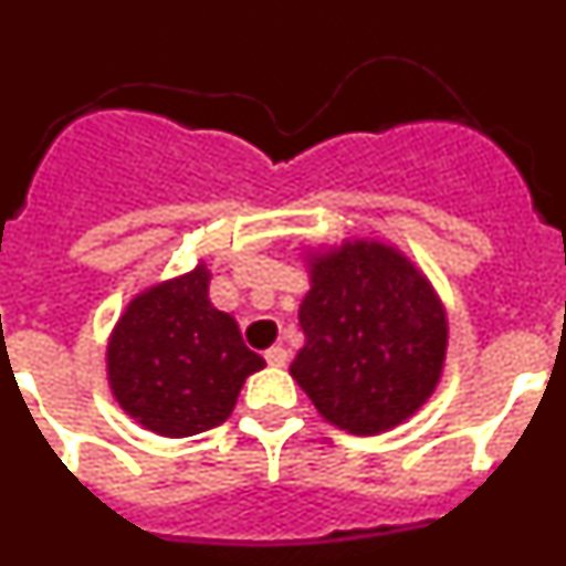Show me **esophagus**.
Listing matches in <instances>:
<instances>
[{"instance_id": "1", "label": "esophagus", "mask_w": 566, "mask_h": 566, "mask_svg": "<svg viewBox=\"0 0 566 566\" xmlns=\"http://www.w3.org/2000/svg\"><path fill=\"white\" fill-rule=\"evenodd\" d=\"M266 363L274 365V368H283V365L289 363V352L283 348V345H274V348H269L266 352Z\"/></svg>"}]
</instances>
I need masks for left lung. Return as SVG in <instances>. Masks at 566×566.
Returning <instances> with one entry per match:
<instances>
[{
  "mask_svg": "<svg viewBox=\"0 0 566 566\" xmlns=\"http://www.w3.org/2000/svg\"><path fill=\"white\" fill-rule=\"evenodd\" d=\"M306 345L292 374L317 413L357 437L411 419L437 391L448 312L428 274L394 243L345 238L303 252Z\"/></svg>",
  "mask_w": 566,
  "mask_h": 566,
  "instance_id": "1",
  "label": "left lung"
}]
</instances>
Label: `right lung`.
<instances>
[{
    "label": "right lung",
    "mask_w": 566,
    "mask_h": 566,
    "mask_svg": "<svg viewBox=\"0 0 566 566\" xmlns=\"http://www.w3.org/2000/svg\"><path fill=\"white\" fill-rule=\"evenodd\" d=\"M203 260L135 294L107 339V385L129 419L184 439L227 422L266 359L249 352L232 314L209 300Z\"/></svg>",
    "instance_id": "add662e5"
}]
</instances>
